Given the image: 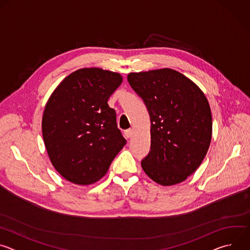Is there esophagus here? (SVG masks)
<instances>
[{
    "instance_id": "1",
    "label": "esophagus",
    "mask_w": 250,
    "mask_h": 250,
    "mask_svg": "<svg viewBox=\"0 0 250 250\" xmlns=\"http://www.w3.org/2000/svg\"><path fill=\"white\" fill-rule=\"evenodd\" d=\"M132 134H133V129H132V128L126 129V130L125 131V137H126V138L131 137V136H132Z\"/></svg>"
}]
</instances>
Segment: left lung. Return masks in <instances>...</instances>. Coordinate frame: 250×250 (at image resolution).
<instances>
[{"label": "left lung", "instance_id": "1", "mask_svg": "<svg viewBox=\"0 0 250 250\" xmlns=\"http://www.w3.org/2000/svg\"><path fill=\"white\" fill-rule=\"evenodd\" d=\"M150 117L151 145L141 167L162 186L185 181L203 162L211 140L209 104L188 77L170 68L127 75Z\"/></svg>", "mask_w": 250, "mask_h": 250}]
</instances>
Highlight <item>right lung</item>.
I'll return each mask as SVG.
<instances>
[{
    "mask_svg": "<svg viewBox=\"0 0 250 250\" xmlns=\"http://www.w3.org/2000/svg\"><path fill=\"white\" fill-rule=\"evenodd\" d=\"M122 82L118 72L81 68L65 77L47 100L42 122L44 146L53 167L67 181H99L126 144L108 104Z\"/></svg>",
    "mask_w": 250,
    "mask_h": 250,
    "instance_id": "1",
    "label": "right lung"
}]
</instances>
